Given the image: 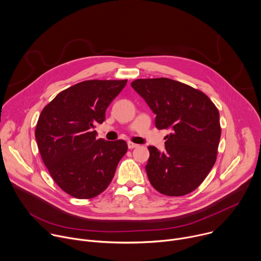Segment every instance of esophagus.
Segmentation results:
<instances>
[{"instance_id": "esophagus-1", "label": "esophagus", "mask_w": 261, "mask_h": 261, "mask_svg": "<svg viewBox=\"0 0 261 261\" xmlns=\"http://www.w3.org/2000/svg\"><path fill=\"white\" fill-rule=\"evenodd\" d=\"M127 146H128V149H134V148L139 147V145H138V144L133 143V142H128V143H127Z\"/></svg>"}]
</instances>
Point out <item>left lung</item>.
Wrapping results in <instances>:
<instances>
[{
  "label": "left lung",
  "instance_id": "8db88e82",
  "mask_svg": "<svg viewBox=\"0 0 261 261\" xmlns=\"http://www.w3.org/2000/svg\"><path fill=\"white\" fill-rule=\"evenodd\" d=\"M132 87L156 114V128L172 130L165 138V152L148 147L145 169L151 185L168 196L190 193L215 165L221 136L218 109L202 91L169 78L137 79Z\"/></svg>",
  "mask_w": 261,
  "mask_h": 261
}]
</instances>
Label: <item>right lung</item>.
Listing matches in <instances>:
<instances>
[{
  "mask_svg": "<svg viewBox=\"0 0 261 261\" xmlns=\"http://www.w3.org/2000/svg\"><path fill=\"white\" fill-rule=\"evenodd\" d=\"M127 80H87L61 91L42 110L35 136L55 182L76 198H92L111 183L127 151L123 140L96 139L110 102Z\"/></svg>",
  "mask_w": 261,
  "mask_h": 261,
  "instance_id": "right-lung-1",
  "label": "right lung"
}]
</instances>
